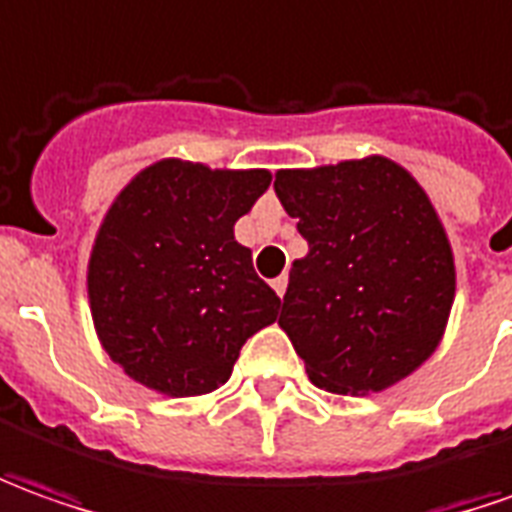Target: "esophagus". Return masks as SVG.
Segmentation results:
<instances>
[{"label": "esophagus", "mask_w": 512, "mask_h": 512, "mask_svg": "<svg viewBox=\"0 0 512 512\" xmlns=\"http://www.w3.org/2000/svg\"><path fill=\"white\" fill-rule=\"evenodd\" d=\"M285 285H288V280H285V277H277V280H271V288L277 291V297H283Z\"/></svg>", "instance_id": "obj_1"}]
</instances>
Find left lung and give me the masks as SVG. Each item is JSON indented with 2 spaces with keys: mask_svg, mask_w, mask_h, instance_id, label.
<instances>
[{
  "mask_svg": "<svg viewBox=\"0 0 512 512\" xmlns=\"http://www.w3.org/2000/svg\"><path fill=\"white\" fill-rule=\"evenodd\" d=\"M274 193L308 241L277 325L305 373L336 395H373L443 342L457 269L426 190L387 156L277 170Z\"/></svg>",
  "mask_w": 512,
  "mask_h": 512,
  "instance_id": "left-lung-1",
  "label": "left lung"
}]
</instances>
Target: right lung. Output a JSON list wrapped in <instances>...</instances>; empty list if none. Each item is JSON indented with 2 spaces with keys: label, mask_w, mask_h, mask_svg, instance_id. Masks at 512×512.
I'll use <instances>...</instances> for the list:
<instances>
[{
  "label": "right lung",
  "mask_w": 512,
  "mask_h": 512,
  "mask_svg": "<svg viewBox=\"0 0 512 512\" xmlns=\"http://www.w3.org/2000/svg\"><path fill=\"white\" fill-rule=\"evenodd\" d=\"M263 168L159 159L117 193L86 266L103 350L142 387L193 398L227 384L241 347L277 319L235 221L269 190Z\"/></svg>",
  "instance_id": "add662e5"
}]
</instances>
